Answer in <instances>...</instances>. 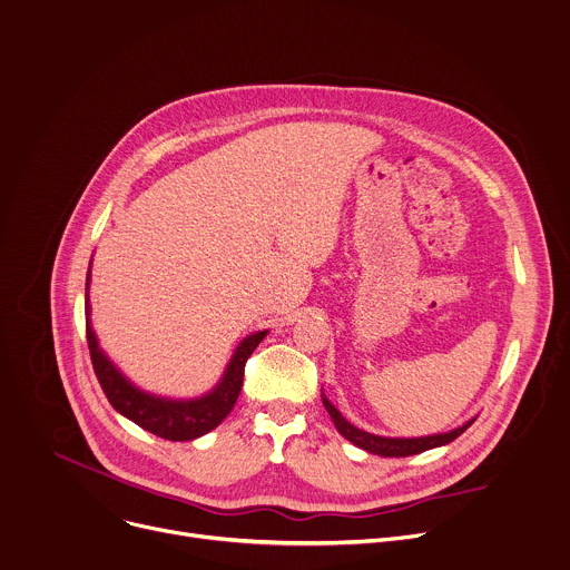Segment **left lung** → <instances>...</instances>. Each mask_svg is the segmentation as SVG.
<instances>
[{
	"mask_svg": "<svg viewBox=\"0 0 570 570\" xmlns=\"http://www.w3.org/2000/svg\"><path fill=\"white\" fill-rule=\"evenodd\" d=\"M322 403L328 412V416L333 419L337 432L351 441L353 445L371 452V454H381V456H412V454H421L425 450H432V448H439V445H445V443H452L454 439H459L474 421L465 423L463 428L459 430H452L448 434H434V436H423V439H385V436H375V434H368V432H362L357 428H353L324 396H322Z\"/></svg>",
	"mask_w": 570,
	"mask_h": 570,
	"instance_id": "1",
	"label": "left lung"
}]
</instances>
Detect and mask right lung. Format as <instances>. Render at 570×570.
<instances>
[{"label": "right lung", "mask_w": 570, "mask_h": 570, "mask_svg": "<svg viewBox=\"0 0 570 570\" xmlns=\"http://www.w3.org/2000/svg\"><path fill=\"white\" fill-rule=\"evenodd\" d=\"M89 279V277H87ZM89 286V284H87ZM89 313V304H87ZM266 331H259L250 337H246L239 348L235 351L224 381L213 390L208 396L197 399V401H167V399H156L149 396L134 385H129L120 371L107 360V355L98 348V340L91 331V324L87 320V344H89V355L91 364L96 371L98 383L111 403L116 412L134 421L138 428L167 439V441H193L210 430H215L235 407L242 385H244V371L246 362L257 348V344L264 340Z\"/></svg>", "instance_id": "right-lung-1"}]
</instances>
